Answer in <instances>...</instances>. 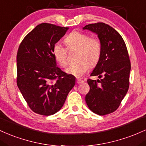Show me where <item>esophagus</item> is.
Segmentation results:
<instances>
[{
  "mask_svg": "<svg viewBox=\"0 0 146 146\" xmlns=\"http://www.w3.org/2000/svg\"><path fill=\"white\" fill-rule=\"evenodd\" d=\"M82 82H83V80L80 79V78H78V79H76V83H81Z\"/></svg>",
  "mask_w": 146,
  "mask_h": 146,
  "instance_id": "34e87169",
  "label": "esophagus"
}]
</instances>
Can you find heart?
Listing matches in <instances>:
<instances>
[{"label": "heart", "instance_id": "b5f03b06", "mask_svg": "<svg viewBox=\"0 0 146 146\" xmlns=\"http://www.w3.org/2000/svg\"><path fill=\"white\" fill-rule=\"evenodd\" d=\"M69 50H77L76 64L70 65L65 72L76 77H81L90 67L97 65L102 54V42L98 36H92L79 31H73L65 38ZM52 53L57 63L62 68L68 65V50L60 42H56Z\"/></svg>", "mask_w": 146, "mask_h": 146}]
</instances>
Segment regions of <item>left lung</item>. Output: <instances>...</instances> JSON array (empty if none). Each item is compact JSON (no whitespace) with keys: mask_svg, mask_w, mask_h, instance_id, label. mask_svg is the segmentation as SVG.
Instances as JSON below:
<instances>
[{"mask_svg":"<svg viewBox=\"0 0 146 146\" xmlns=\"http://www.w3.org/2000/svg\"><path fill=\"white\" fill-rule=\"evenodd\" d=\"M98 34L102 54L90 76L101 80H87L90 91L86 96L88 108L99 115L114 112L120 106L130 85L131 64L126 45L120 34L109 25L96 23L85 26Z\"/></svg>","mask_w":146,"mask_h":146,"instance_id":"obj_1","label":"left lung"}]
</instances>
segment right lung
<instances>
[{
	"mask_svg": "<svg viewBox=\"0 0 146 146\" xmlns=\"http://www.w3.org/2000/svg\"><path fill=\"white\" fill-rule=\"evenodd\" d=\"M69 27L43 23L25 36L16 55V83L29 108L40 115L55 114L75 85L73 75L56 64L54 45Z\"/></svg>",
	"mask_w": 146,
	"mask_h": 146,
	"instance_id": "obj_1",
	"label": "right lung"
}]
</instances>
